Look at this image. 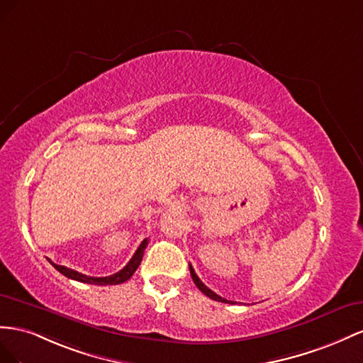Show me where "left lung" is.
<instances>
[{
	"mask_svg": "<svg viewBox=\"0 0 363 363\" xmlns=\"http://www.w3.org/2000/svg\"><path fill=\"white\" fill-rule=\"evenodd\" d=\"M190 274H191V278H193V281H194V284L196 286H198L199 287V291L202 292V294H205L206 296H208V298H211V299H214V301H220V303H231V304H234L233 301H228V299H225V298H222V296H219V295H217V294H214L213 291H211V289H208V287H206L202 281H201V279H199V277L198 275H196V272H194V269H193V266L190 264Z\"/></svg>",
	"mask_w": 363,
	"mask_h": 363,
	"instance_id": "left-lung-1",
	"label": "left lung"
}]
</instances>
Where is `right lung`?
Segmentation results:
<instances>
[{"label":"right lung","instance_id":"1","mask_svg":"<svg viewBox=\"0 0 363 363\" xmlns=\"http://www.w3.org/2000/svg\"><path fill=\"white\" fill-rule=\"evenodd\" d=\"M149 240L144 239L141 242V245L138 246V250L135 251V254H133V257L129 260V263L124 266L121 271H118L117 274L113 275H109V277H88V275H84L80 274L77 271H72V269L69 267H65V266H59L56 263H53L51 260H48L51 264H53V267L56 269V271H59L62 275H65L67 278H71V279H76V281H80V283H88V284H97V286H106V284H121L124 281H128V279L133 275V272L137 271L141 260H143V255H144V250H146Z\"/></svg>","mask_w":363,"mask_h":363}]
</instances>
